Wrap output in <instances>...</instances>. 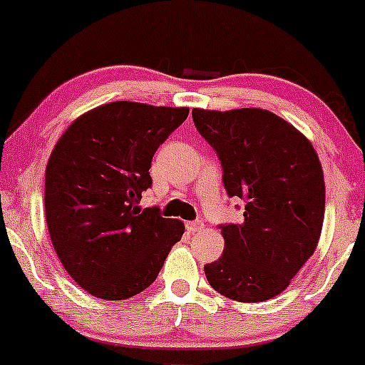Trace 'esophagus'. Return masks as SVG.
I'll list each match as a JSON object with an SVG mask.
<instances>
[{
    "mask_svg": "<svg viewBox=\"0 0 365 365\" xmlns=\"http://www.w3.org/2000/svg\"><path fill=\"white\" fill-rule=\"evenodd\" d=\"M185 227H187V231L194 233V231L203 230V222H201V220H189V222L185 224Z\"/></svg>",
    "mask_w": 365,
    "mask_h": 365,
    "instance_id": "esophagus-1",
    "label": "esophagus"
}]
</instances>
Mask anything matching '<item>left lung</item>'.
<instances>
[{
    "label": "left lung",
    "instance_id": "obj_1",
    "mask_svg": "<svg viewBox=\"0 0 365 365\" xmlns=\"http://www.w3.org/2000/svg\"><path fill=\"white\" fill-rule=\"evenodd\" d=\"M215 150L244 222L220 224L224 252L205 264L210 286L237 302H263L288 288L318 245L325 213L322 164L293 125L264 109H192Z\"/></svg>",
    "mask_w": 365,
    "mask_h": 365
}]
</instances>
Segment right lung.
Wrapping results in <instances>:
<instances>
[{
  "instance_id": "right-lung-1",
  "label": "right lung",
  "mask_w": 365,
  "mask_h": 365,
  "mask_svg": "<svg viewBox=\"0 0 365 365\" xmlns=\"http://www.w3.org/2000/svg\"><path fill=\"white\" fill-rule=\"evenodd\" d=\"M187 108L111 102L77 118L46 169L51 242L70 277L93 297L125 300L148 288L185 231L157 206L139 208L152 187L157 148Z\"/></svg>"
}]
</instances>
